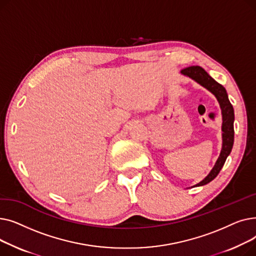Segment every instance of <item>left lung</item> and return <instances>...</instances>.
<instances>
[{
    "label": "left lung",
    "instance_id": "left-lung-1",
    "mask_svg": "<svg viewBox=\"0 0 256 256\" xmlns=\"http://www.w3.org/2000/svg\"><path fill=\"white\" fill-rule=\"evenodd\" d=\"M180 74L184 76H188L195 80L196 83L208 90L210 93H212L214 98H217L222 113V150L220 152V156L217 160L216 164L212 167L210 172L200 182L196 184L193 186H204L212 182L214 178H216L220 170L222 169L227 156L230 154L232 146H234V111L232 104H230V100H228V96L226 89L216 82L204 68L200 66H190L182 70Z\"/></svg>",
    "mask_w": 256,
    "mask_h": 256
}]
</instances>
